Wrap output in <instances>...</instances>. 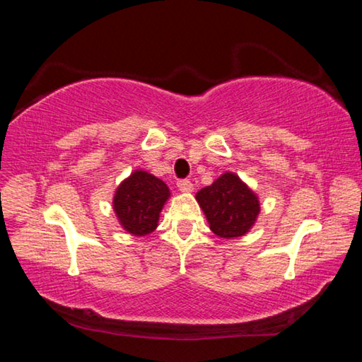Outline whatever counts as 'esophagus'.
I'll list each match as a JSON object with an SVG mask.
<instances>
[{"instance_id":"obj_1","label":"esophagus","mask_w":362,"mask_h":362,"mask_svg":"<svg viewBox=\"0 0 362 362\" xmlns=\"http://www.w3.org/2000/svg\"><path fill=\"white\" fill-rule=\"evenodd\" d=\"M177 187H179V189H180L182 193H189V192H193V183L189 182L188 179L177 182Z\"/></svg>"}]
</instances>
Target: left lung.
Returning <instances> with one entry per match:
<instances>
[{
	"instance_id": "obj_1",
	"label": "left lung",
	"mask_w": 362,
	"mask_h": 362,
	"mask_svg": "<svg viewBox=\"0 0 362 362\" xmlns=\"http://www.w3.org/2000/svg\"><path fill=\"white\" fill-rule=\"evenodd\" d=\"M209 228L225 240L241 238L255 225L260 201L235 173H225L196 193Z\"/></svg>"
}]
</instances>
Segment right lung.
<instances>
[{"mask_svg":"<svg viewBox=\"0 0 362 362\" xmlns=\"http://www.w3.org/2000/svg\"><path fill=\"white\" fill-rule=\"evenodd\" d=\"M169 198L166 183L146 170L136 169L116 188L113 211L127 233L146 236L156 230L159 214Z\"/></svg>","mask_w":362,"mask_h":362,"instance_id":"1","label":"right lung"}]
</instances>
